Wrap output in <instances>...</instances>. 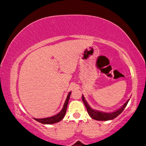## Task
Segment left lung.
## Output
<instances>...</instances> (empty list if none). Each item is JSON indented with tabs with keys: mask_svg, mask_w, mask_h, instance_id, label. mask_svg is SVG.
<instances>
[{
	"mask_svg": "<svg viewBox=\"0 0 146 146\" xmlns=\"http://www.w3.org/2000/svg\"><path fill=\"white\" fill-rule=\"evenodd\" d=\"M82 101L84 104L86 108L88 113L90 116L94 119L98 121H108V120H111L116 117L117 116L120 114V113L123 111V110L125 109V108L126 107V106L128 103L129 99L123 104L121 108H119V109L113 111V112H104V111H102L99 110H94L90 106L88 103L87 102L84 96H82Z\"/></svg>",
	"mask_w": 146,
	"mask_h": 146,
	"instance_id": "8db88e82",
	"label": "left lung"
}]
</instances>
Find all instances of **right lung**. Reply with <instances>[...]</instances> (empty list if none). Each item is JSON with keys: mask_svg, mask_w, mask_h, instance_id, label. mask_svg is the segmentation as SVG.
<instances>
[{"mask_svg": "<svg viewBox=\"0 0 146 146\" xmlns=\"http://www.w3.org/2000/svg\"><path fill=\"white\" fill-rule=\"evenodd\" d=\"M71 92H70L68 94L67 96L66 99V101L64 104L62 109L61 110V111H60L59 113H58L57 114H56L53 116L51 117H46V118H34L36 121H38L40 123H43V124H52V123H55L58 122V121H61L62 119L64 118V115L66 114V109L68 106V101L70 99V96Z\"/></svg>", "mask_w": 146, "mask_h": 146, "instance_id": "obj_1", "label": "right lung"}]
</instances>
